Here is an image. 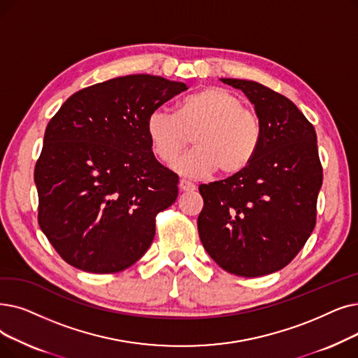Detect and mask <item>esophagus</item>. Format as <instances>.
Segmentation results:
<instances>
[{
    "label": "esophagus",
    "instance_id": "esophagus-1",
    "mask_svg": "<svg viewBox=\"0 0 358 358\" xmlns=\"http://www.w3.org/2000/svg\"><path fill=\"white\" fill-rule=\"evenodd\" d=\"M180 190H182V192H193V190H196V185L192 181L180 180Z\"/></svg>",
    "mask_w": 358,
    "mask_h": 358
}]
</instances>
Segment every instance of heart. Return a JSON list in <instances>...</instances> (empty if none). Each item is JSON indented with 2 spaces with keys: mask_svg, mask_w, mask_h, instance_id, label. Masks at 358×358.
I'll return each mask as SVG.
<instances>
[{
  "mask_svg": "<svg viewBox=\"0 0 358 358\" xmlns=\"http://www.w3.org/2000/svg\"><path fill=\"white\" fill-rule=\"evenodd\" d=\"M153 153L162 162H173L193 134L195 148L173 164L177 173L206 177L220 169L237 176L250 165L262 145L259 115L229 89L209 86L185 96L178 113L153 110L146 121Z\"/></svg>",
  "mask_w": 358,
  "mask_h": 358,
  "instance_id": "heart-1",
  "label": "heart"
}]
</instances>
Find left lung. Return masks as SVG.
<instances>
[{
  "label": "left lung",
  "mask_w": 358,
  "mask_h": 358,
  "mask_svg": "<svg viewBox=\"0 0 358 358\" xmlns=\"http://www.w3.org/2000/svg\"><path fill=\"white\" fill-rule=\"evenodd\" d=\"M221 80L255 105L263 136L243 173L199 185V237L224 271L269 275L297 256L316 225L323 180L317 137L312 122L281 93L252 80Z\"/></svg>",
  "instance_id": "left-lung-1"
}]
</instances>
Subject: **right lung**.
<instances>
[{
  "label": "right lung",
  "instance_id": "obj_1",
  "mask_svg": "<svg viewBox=\"0 0 358 358\" xmlns=\"http://www.w3.org/2000/svg\"><path fill=\"white\" fill-rule=\"evenodd\" d=\"M184 90L159 76L115 77L76 92L48 122L35 166L38 221L69 265L115 273L148 252L178 176L155 158L146 121Z\"/></svg>",
  "mask_w": 358,
  "mask_h": 358
}]
</instances>
